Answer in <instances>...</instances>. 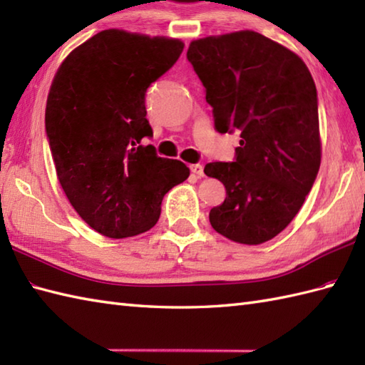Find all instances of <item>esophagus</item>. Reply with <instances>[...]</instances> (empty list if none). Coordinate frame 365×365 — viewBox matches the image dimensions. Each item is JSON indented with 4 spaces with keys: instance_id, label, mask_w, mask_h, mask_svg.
Segmentation results:
<instances>
[{
    "instance_id": "obj_1",
    "label": "esophagus",
    "mask_w": 365,
    "mask_h": 365,
    "mask_svg": "<svg viewBox=\"0 0 365 365\" xmlns=\"http://www.w3.org/2000/svg\"><path fill=\"white\" fill-rule=\"evenodd\" d=\"M190 169H191V173L195 174L196 177H204V168H202V165H191L190 166Z\"/></svg>"
}]
</instances>
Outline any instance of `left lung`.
I'll return each instance as SVG.
<instances>
[{
  "instance_id": "1",
  "label": "left lung",
  "mask_w": 365,
  "mask_h": 365,
  "mask_svg": "<svg viewBox=\"0 0 365 365\" xmlns=\"http://www.w3.org/2000/svg\"><path fill=\"white\" fill-rule=\"evenodd\" d=\"M187 58L205 88L220 133L240 131L237 158L208 163L226 199L212 227L240 245H262L289 226L319 174L317 88L297 53L255 31L208 36Z\"/></svg>"
}]
</instances>
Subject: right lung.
I'll list each match as a JSON object with an SVG mask.
<instances>
[{"mask_svg":"<svg viewBox=\"0 0 365 365\" xmlns=\"http://www.w3.org/2000/svg\"><path fill=\"white\" fill-rule=\"evenodd\" d=\"M178 38L105 29L76 46L54 73L45 128L58 180L81 220L110 238L150 230L161 200L190 175L161 158L145 119V92L183 51Z\"/></svg>","mask_w":365,"mask_h":365,"instance_id":"add662e5","label":"right lung"}]
</instances>
